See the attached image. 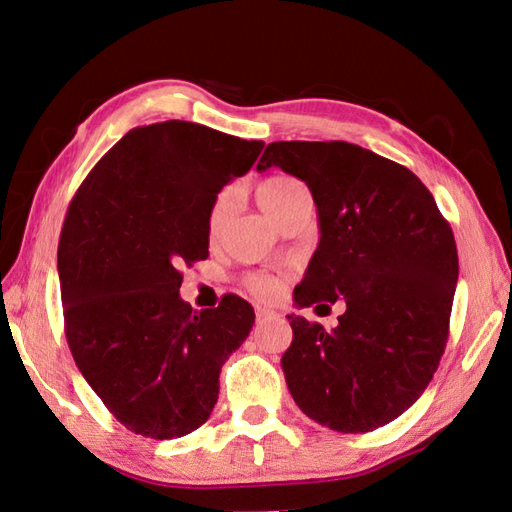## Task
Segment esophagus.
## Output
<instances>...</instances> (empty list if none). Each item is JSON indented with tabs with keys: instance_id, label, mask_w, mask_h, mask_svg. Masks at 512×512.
Here are the masks:
<instances>
[{
	"instance_id": "1",
	"label": "esophagus",
	"mask_w": 512,
	"mask_h": 512,
	"mask_svg": "<svg viewBox=\"0 0 512 512\" xmlns=\"http://www.w3.org/2000/svg\"><path fill=\"white\" fill-rule=\"evenodd\" d=\"M273 317H276V310L265 308V306H256V319H258V321L273 319Z\"/></svg>"
}]
</instances>
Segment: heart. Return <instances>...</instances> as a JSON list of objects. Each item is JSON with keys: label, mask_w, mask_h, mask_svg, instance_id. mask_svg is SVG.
Segmentation results:
<instances>
[{"label": "heart", "mask_w": 512, "mask_h": 512, "mask_svg": "<svg viewBox=\"0 0 512 512\" xmlns=\"http://www.w3.org/2000/svg\"><path fill=\"white\" fill-rule=\"evenodd\" d=\"M302 195H308L306 186L295 178H289V176L267 178V180L260 182L258 189H256V199H258L260 208H263L265 213L276 223L280 221V217L286 213V210H289V206L295 202V199L302 197ZM232 202H234V191L232 189L221 191L215 197L213 206H210V210H208V223H206L210 241L219 239V234L223 232V228H226ZM247 286L256 295L267 297V295L276 291V280H271L269 276H260V273H252V276H247Z\"/></svg>", "instance_id": "heart-1"}]
</instances>
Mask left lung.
<instances>
[{
  "label": "left lung",
  "mask_w": 512,
  "mask_h": 512,
  "mask_svg": "<svg viewBox=\"0 0 512 512\" xmlns=\"http://www.w3.org/2000/svg\"><path fill=\"white\" fill-rule=\"evenodd\" d=\"M269 167L306 182L317 206L321 239L295 306L345 302L330 332L289 315L286 386L330 430L386 426L419 400L445 352L458 280L450 223L413 171L352 143H269L256 169Z\"/></svg>",
  "instance_id": "1"
}]
</instances>
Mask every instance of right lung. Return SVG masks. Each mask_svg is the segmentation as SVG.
<instances>
[{
    "instance_id": "obj_1",
    "label": "right lung",
    "mask_w": 512,
    "mask_h": 512,
    "mask_svg": "<svg viewBox=\"0 0 512 512\" xmlns=\"http://www.w3.org/2000/svg\"><path fill=\"white\" fill-rule=\"evenodd\" d=\"M263 141L191 121L134 128L71 199L58 243L69 350L99 400L149 439H178L213 413L219 373L254 308L182 302V265L208 258V210L252 169Z\"/></svg>"
}]
</instances>
